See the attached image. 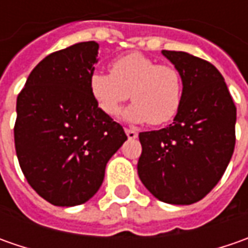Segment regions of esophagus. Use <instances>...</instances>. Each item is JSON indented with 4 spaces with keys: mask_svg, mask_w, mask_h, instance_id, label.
I'll return each mask as SVG.
<instances>
[{
    "mask_svg": "<svg viewBox=\"0 0 248 248\" xmlns=\"http://www.w3.org/2000/svg\"><path fill=\"white\" fill-rule=\"evenodd\" d=\"M125 134H127V137H128L129 139H135L138 137V132L132 128H125Z\"/></svg>",
    "mask_w": 248,
    "mask_h": 248,
    "instance_id": "1",
    "label": "esophagus"
}]
</instances>
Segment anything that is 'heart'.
<instances>
[{
	"label": "heart",
	"instance_id": "1",
	"mask_svg": "<svg viewBox=\"0 0 248 248\" xmlns=\"http://www.w3.org/2000/svg\"><path fill=\"white\" fill-rule=\"evenodd\" d=\"M88 87L96 106L114 117L128 99L124 117L132 123L163 125L179 113L184 102V80L172 64H157L140 52L121 55L110 62V74L93 72Z\"/></svg>",
	"mask_w": 248,
	"mask_h": 248
}]
</instances>
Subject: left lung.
<instances>
[{
	"label": "left lung",
	"instance_id": "left-lung-1",
	"mask_svg": "<svg viewBox=\"0 0 248 248\" xmlns=\"http://www.w3.org/2000/svg\"><path fill=\"white\" fill-rule=\"evenodd\" d=\"M184 80V102L174 123L140 132L138 175L170 204L202 200L224 175L233 155L236 106L214 64L190 53L161 51Z\"/></svg>",
	"mask_w": 248,
	"mask_h": 248
}]
</instances>
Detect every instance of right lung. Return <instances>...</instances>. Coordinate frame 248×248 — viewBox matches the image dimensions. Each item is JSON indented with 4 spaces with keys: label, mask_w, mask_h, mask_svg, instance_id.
<instances>
[{
    "label": "right lung",
    "mask_w": 248,
    "mask_h": 248,
    "mask_svg": "<svg viewBox=\"0 0 248 248\" xmlns=\"http://www.w3.org/2000/svg\"><path fill=\"white\" fill-rule=\"evenodd\" d=\"M98 49L87 41L48 55L17 95L16 156L29 185L53 205L88 202L99 190L110 157L127 140L90 92Z\"/></svg>",
    "instance_id": "right-lung-1"
}]
</instances>
